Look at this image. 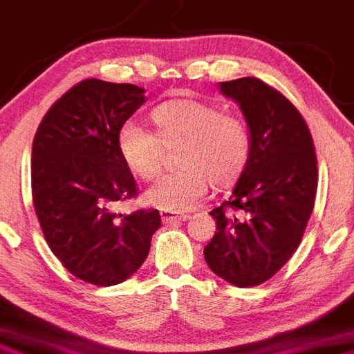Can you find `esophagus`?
<instances>
[{
    "mask_svg": "<svg viewBox=\"0 0 354 354\" xmlns=\"http://www.w3.org/2000/svg\"><path fill=\"white\" fill-rule=\"evenodd\" d=\"M189 215L187 214H176V212H169V210H161V221L165 224H174V222H181V221H188Z\"/></svg>",
    "mask_w": 354,
    "mask_h": 354,
    "instance_id": "obj_1",
    "label": "esophagus"
}]
</instances>
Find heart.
Returning <instances> with one entry per match:
<instances>
[{
	"label": "heart",
	"instance_id": "obj_1",
	"mask_svg": "<svg viewBox=\"0 0 354 354\" xmlns=\"http://www.w3.org/2000/svg\"><path fill=\"white\" fill-rule=\"evenodd\" d=\"M156 133L129 120L117 133L122 161L136 176L151 180L161 169L165 147L180 144L181 167L161 174L144 193L147 205L169 212L189 210L207 195L212 183H234L249 158V132L241 118L221 113L198 100H174L151 113Z\"/></svg>",
	"mask_w": 354,
	"mask_h": 354
}]
</instances>
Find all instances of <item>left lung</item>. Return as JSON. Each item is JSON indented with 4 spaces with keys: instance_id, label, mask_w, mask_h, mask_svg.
<instances>
[{
    "instance_id": "left-lung-1",
    "label": "left lung",
    "mask_w": 354,
    "mask_h": 354,
    "mask_svg": "<svg viewBox=\"0 0 354 354\" xmlns=\"http://www.w3.org/2000/svg\"><path fill=\"white\" fill-rule=\"evenodd\" d=\"M218 89L239 105L251 147L230 198L210 212L217 229L203 256L218 278L248 288L270 280L299 248L315 202L317 159L302 115L277 89L256 77Z\"/></svg>"
}]
</instances>
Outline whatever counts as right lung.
<instances>
[{
	"label": "right lung",
	"mask_w": 354,
	"mask_h": 354,
	"mask_svg": "<svg viewBox=\"0 0 354 354\" xmlns=\"http://www.w3.org/2000/svg\"><path fill=\"white\" fill-rule=\"evenodd\" d=\"M144 93L136 84L81 81L50 106L33 139L37 218L55 258L86 283L111 286L132 277L161 227L158 210L113 212L137 195L117 133L146 103Z\"/></svg>",
	"instance_id": "obj_1"
}]
</instances>
